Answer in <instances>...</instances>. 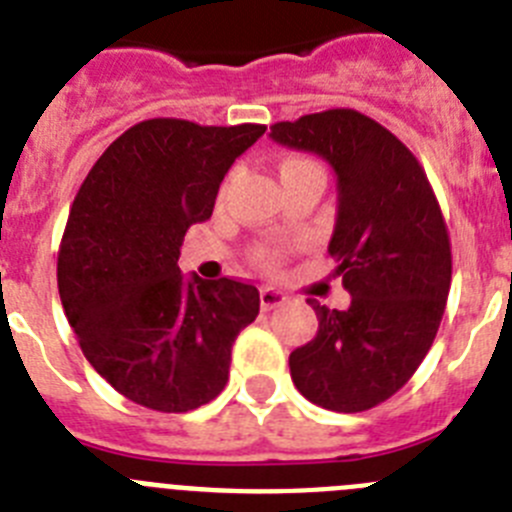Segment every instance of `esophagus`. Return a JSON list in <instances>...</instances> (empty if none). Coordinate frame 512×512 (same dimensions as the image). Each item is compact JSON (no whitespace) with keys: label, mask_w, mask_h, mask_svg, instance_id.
<instances>
[{"label":"esophagus","mask_w":512,"mask_h":512,"mask_svg":"<svg viewBox=\"0 0 512 512\" xmlns=\"http://www.w3.org/2000/svg\"><path fill=\"white\" fill-rule=\"evenodd\" d=\"M261 310H274V307H282L284 302H287V295L284 292H279V289H271V287H264L261 289Z\"/></svg>","instance_id":"esophagus-1"}]
</instances>
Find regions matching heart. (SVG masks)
<instances>
[{
  "label": "heart",
  "instance_id": "obj_1",
  "mask_svg": "<svg viewBox=\"0 0 512 512\" xmlns=\"http://www.w3.org/2000/svg\"><path fill=\"white\" fill-rule=\"evenodd\" d=\"M295 176H323V166L310 156H287L282 164H279V179L287 182V179H295ZM228 189L230 182L225 184L220 197H225ZM256 261H259L261 266H266V269H277L282 256H279L277 251H271V248H259V251H256Z\"/></svg>",
  "mask_w": 512,
  "mask_h": 512
}]
</instances>
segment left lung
<instances>
[{
  "label": "left lung",
  "mask_w": 512,
  "mask_h": 512,
  "mask_svg": "<svg viewBox=\"0 0 512 512\" xmlns=\"http://www.w3.org/2000/svg\"><path fill=\"white\" fill-rule=\"evenodd\" d=\"M271 138L323 156L338 176L330 238L346 310L307 300L318 336L289 354V372L310 402L361 413L408 384L441 325L451 287V241L418 158L397 135L356 110L274 122Z\"/></svg>",
  "instance_id": "obj_1"
}]
</instances>
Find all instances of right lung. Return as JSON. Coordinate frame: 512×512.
Here are the masks:
<instances>
[{
	"instance_id": "add662e5",
	"label": "right lung",
	"mask_w": 512,
	"mask_h": 512,
	"mask_svg": "<svg viewBox=\"0 0 512 512\" xmlns=\"http://www.w3.org/2000/svg\"><path fill=\"white\" fill-rule=\"evenodd\" d=\"M266 125L153 117L112 140L81 182L58 248V295L81 351L135 405L187 413L225 390L230 351L259 289L182 277L189 225L205 223L233 161Z\"/></svg>"
}]
</instances>
